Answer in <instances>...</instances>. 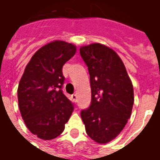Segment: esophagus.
<instances>
[{
  "mask_svg": "<svg viewBox=\"0 0 160 160\" xmlns=\"http://www.w3.org/2000/svg\"><path fill=\"white\" fill-rule=\"evenodd\" d=\"M72 99H73L74 102H77V101H78V97H77L76 94H73V95H72Z\"/></svg>",
  "mask_w": 160,
  "mask_h": 160,
  "instance_id": "esophagus-1",
  "label": "esophagus"
}]
</instances>
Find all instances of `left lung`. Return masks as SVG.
Listing matches in <instances>:
<instances>
[{
    "label": "left lung",
    "instance_id": "obj_1",
    "mask_svg": "<svg viewBox=\"0 0 160 160\" xmlns=\"http://www.w3.org/2000/svg\"><path fill=\"white\" fill-rule=\"evenodd\" d=\"M88 67L92 101L80 117L87 134L98 143H108L120 134L129 119L134 88L122 61L111 48L101 43L80 47Z\"/></svg>",
    "mask_w": 160,
    "mask_h": 160
}]
</instances>
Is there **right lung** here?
<instances>
[{
    "label": "right lung",
    "mask_w": 160,
    "mask_h": 160,
    "mask_svg": "<svg viewBox=\"0 0 160 160\" xmlns=\"http://www.w3.org/2000/svg\"><path fill=\"white\" fill-rule=\"evenodd\" d=\"M76 52L72 43L56 40L37 51L19 81L18 101L26 127L42 140L62 134L72 115L73 104L62 90V67Z\"/></svg>",
    "instance_id": "1"
}]
</instances>
